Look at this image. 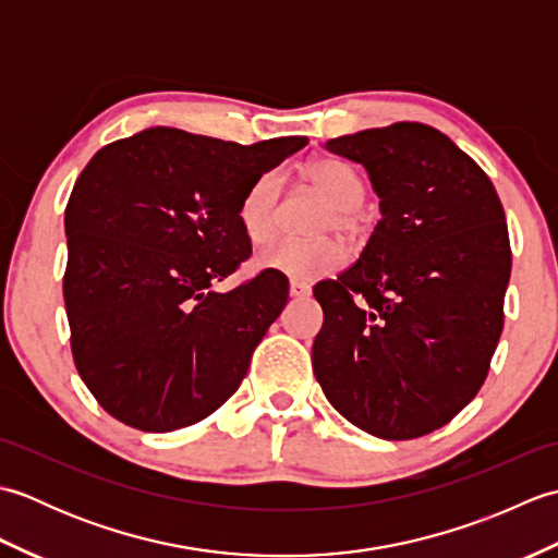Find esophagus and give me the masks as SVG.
I'll use <instances>...</instances> for the list:
<instances>
[{"label":"esophagus","instance_id":"34e87169","mask_svg":"<svg viewBox=\"0 0 558 558\" xmlns=\"http://www.w3.org/2000/svg\"><path fill=\"white\" fill-rule=\"evenodd\" d=\"M310 292H312V288L306 286V282L290 280V298H292V300H304V298H310Z\"/></svg>","mask_w":558,"mask_h":558}]
</instances>
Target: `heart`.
I'll list each match as a JSON object with an SVG mask.
<instances>
[{
	"label": "heart",
	"instance_id": "1",
	"mask_svg": "<svg viewBox=\"0 0 558 558\" xmlns=\"http://www.w3.org/2000/svg\"><path fill=\"white\" fill-rule=\"evenodd\" d=\"M306 180L314 186L316 194H322L330 213L326 216V228H336L342 232H354L360 225L357 208L364 201V182L348 162L333 158H318L306 165ZM278 198H280V177L276 172L260 174L258 180L246 189L236 220L246 234L248 242L264 244L276 232L278 222ZM345 260V246L336 236L324 240H280L270 242L256 254V266L264 270L280 272L294 280H314L318 276L336 270Z\"/></svg>",
	"mask_w": 558,
	"mask_h": 558
}]
</instances>
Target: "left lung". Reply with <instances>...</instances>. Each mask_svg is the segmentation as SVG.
<instances>
[{"mask_svg": "<svg viewBox=\"0 0 558 558\" xmlns=\"http://www.w3.org/2000/svg\"><path fill=\"white\" fill-rule=\"evenodd\" d=\"M369 174L381 220L357 264L314 288L318 386L362 432L408 441L477 396L504 328L511 244L492 180L434 126L330 138Z\"/></svg>", "mask_w": 558, "mask_h": 558, "instance_id": "1", "label": "left lung"}]
</instances>
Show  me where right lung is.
<instances>
[{
    "instance_id": "1",
    "label": "right lung",
    "mask_w": 558,
    "mask_h": 558,
    "mask_svg": "<svg viewBox=\"0 0 558 558\" xmlns=\"http://www.w3.org/2000/svg\"><path fill=\"white\" fill-rule=\"evenodd\" d=\"M310 144L254 146L150 126L100 148L64 213V304L83 384L141 432L196 424L228 400L288 282L264 270L216 286L252 254L236 220L244 192Z\"/></svg>"
}]
</instances>
